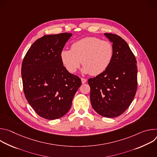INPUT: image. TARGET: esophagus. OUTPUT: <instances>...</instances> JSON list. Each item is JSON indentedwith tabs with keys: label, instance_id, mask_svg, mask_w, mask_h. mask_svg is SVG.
Here are the masks:
<instances>
[{
	"label": "esophagus",
	"instance_id": "obj_1",
	"mask_svg": "<svg viewBox=\"0 0 157 157\" xmlns=\"http://www.w3.org/2000/svg\"><path fill=\"white\" fill-rule=\"evenodd\" d=\"M86 81H87V79H86L83 78H81V82H82V84L86 83Z\"/></svg>",
	"mask_w": 157,
	"mask_h": 157
}]
</instances>
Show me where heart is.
Segmentation results:
<instances>
[{"label":"heart","mask_w":157,"mask_h":157,"mask_svg":"<svg viewBox=\"0 0 157 157\" xmlns=\"http://www.w3.org/2000/svg\"><path fill=\"white\" fill-rule=\"evenodd\" d=\"M114 52L113 44L110 41L88 36L74 42L71 50H62L60 58L66 69L71 73L77 71L82 62L83 72L97 76L109 68Z\"/></svg>","instance_id":"heart-1"}]
</instances>
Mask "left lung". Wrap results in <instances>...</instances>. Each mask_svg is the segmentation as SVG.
Returning a JSON list of instances; mask_svg holds the SVG:
<instances>
[{
    "label": "left lung",
    "mask_w": 157,
    "mask_h": 157,
    "mask_svg": "<svg viewBox=\"0 0 157 157\" xmlns=\"http://www.w3.org/2000/svg\"><path fill=\"white\" fill-rule=\"evenodd\" d=\"M114 47V56L109 68L102 73L88 79L90 100L99 115L113 118L127 110L137 88V60L128 44L120 36L104 33Z\"/></svg>",
    "instance_id": "1"
}]
</instances>
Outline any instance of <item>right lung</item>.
I'll use <instances>...</instances> for the list:
<instances>
[{
  "mask_svg": "<svg viewBox=\"0 0 157 157\" xmlns=\"http://www.w3.org/2000/svg\"><path fill=\"white\" fill-rule=\"evenodd\" d=\"M71 35H44L32 44L22 61L25 96L36 113L48 120L59 119L68 113L81 85V79L67 71L60 58Z\"/></svg>",
  "mask_w": 157,
  "mask_h": 157,
  "instance_id": "1",
  "label": "right lung"
}]
</instances>
